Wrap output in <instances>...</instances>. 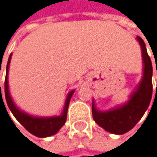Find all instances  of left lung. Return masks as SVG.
Wrapping results in <instances>:
<instances>
[{
    "label": "left lung",
    "instance_id": "1",
    "mask_svg": "<svg viewBox=\"0 0 157 157\" xmlns=\"http://www.w3.org/2000/svg\"><path fill=\"white\" fill-rule=\"evenodd\" d=\"M137 40L142 51L143 76L135 91L130 95L128 101L106 112L98 111L95 106L94 100L92 103V115L95 122L106 131L113 134L122 135L132 129L143 116L151 102L153 94L152 61L143 40L139 36Z\"/></svg>",
    "mask_w": 157,
    "mask_h": 157
}]
</instances>
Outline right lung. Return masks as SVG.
Returning <instances> with one entry per match:
<instances>
[{
	"instance_id": "obj_1",
	"label": "right lung",
	"mask_w": 157,
	"mask_h": 157,
	"mask_svg": "<svg viewBox=\"0 0 157 157\" xmlns=\"http://www.w3.org/2000/svg\"><path fill=\"white\" fill-rule=\"evenodd\" d=\"M11 57H12V55H10V57L8 59V62H7V66H6V76H5V81H4L5 99H6V103H7L10 111L12 112V113L17 118V120L29 133L33 134L36 137L45 138V137H49V136H52L56 133H58V131L64 126L65 122H66L70 100H71V98L74 93V90L71 91L68 94L63 112L59 116L37 117V116H32V115H29V114L24 113L23 111L19 110L16 106L12 98H11V96H10V92H9L7 75H8L9 65H10V61H11ZM1 98H2V97Z\"/></svg>"
}]
</instances>
